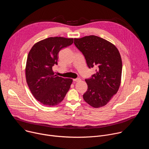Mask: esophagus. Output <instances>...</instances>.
I'll return each mask as SVG.
<instances>
[{
    "label": "esophagus",
    "mask_w": 149,
    "mask_h": 149,
    "mask_svg": "<svg viewBox=\"0 0 149 149\" xmlns=\"http://www.w3.org/2000/svg\"><path fill=\"white\" fill-rule=\"evenodd\" d=\"M73 81L75 82H78L79 81H81L80 78H75V79H73Z\"/></svg>",
    "instance_id": "34e87169"
}]
</instances>
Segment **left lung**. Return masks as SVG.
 <instances>
[{"mask_svg":"<svg viewBox=\"0 0 149 149\" xmlns=\"http://www.w3.org/2000/svg\"><path fill=\"white\" fill-rule=\"evenodd\" d=\"M74 44L84 55L88 68H96L95 74L86 79L88 90L83 98L93 107H102L120 86L122 61L119 51L111 42L95 35L75 38Z\"/></svg>","mask_w":149,"mask_h":149,"instance_id":"8db88e82","label":"left lung"}]
</instances>
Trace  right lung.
<instances>
[{
    "label": "right lung",
    "instance_id": "1",
    "mask_svg": "<svg viewBox=\"0 0 149 149\" xmlns=\"http://www.w3.org/2000/svg\"><path fill=\"white\" fill-rule=\"evenodd\" d=\"M73 38L50 37L36 43L26 61V78L34 97L41 104L52 107L59 104L70 88L72 79L54 74L61 49L73 44Z\"/></svg>",
    "mask_w": 149,
    "mask_h": 149
}]
</instances>
